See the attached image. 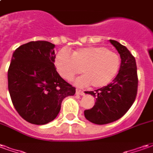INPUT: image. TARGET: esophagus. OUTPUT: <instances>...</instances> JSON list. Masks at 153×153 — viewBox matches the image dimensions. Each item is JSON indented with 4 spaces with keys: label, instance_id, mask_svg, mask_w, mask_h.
<instances>
[{
    "label": "esophagus",
    "instance_id": "esophagus-1",
    "mask_svg": "<svg viewBox=\"0 0 153 153\" xmlns=\"http://www.w3.org/2000/svg\"><path fill=\"white\" fill-rule=\"evenodd\" d=\"M76 94H79V95H83L84 93H83V91H82V90L79 89V88H76Z\"/></svg>",
    "mask_w": 153,
    "mask_h": 153
}]
</instances>
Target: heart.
<instances>
[{"instance_id":"obj_1","label":"heart","mask_w":153,"mask_h":153,"mask_svg":"<svg viewBox=\"0 0 153 153\" xmlns=\"http://www.w3.org/2000/svg\"><path fill=\"white\" fill-rule=\"evenodd\" d=\"M54 62L63 79L70 81L82 71L83 75L77 79L76 83L83 86L91 83L95 88L111 83L120 65L118 55L105 47L79 48L72 54L62 48L56 55Z\"/></svg>"}]
</instances>
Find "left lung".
<instances>
[{"mask_svg": "<svg viewBox=\"0 0 153 153\" xmlns=\"http://www.w3.org/2000/svg\"><path fill=\"white\" fill-rule=\"evenodd\" d=\"M120 56L119 73L107 86L85 92L96 97L93 108L84 111L85 118L97 125H105L121 118L135 101L138 91V74L134 56L117 41L110 40Z\"/></svg>", "mask_w": 153, "mask_h": 153, "instance_id": "left-lung-1", "label": "left lung"}]
</instances>
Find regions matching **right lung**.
Here are the masks:
<instances>
[{
  "mask_svg": "<svg viewBox=\"0 0 153 153\" xmlns=\"http://www.w3.org/2000/svg\"><path fill=\"white\" fill-rule=\"evenodd\" d=\"M55 45L36 41L13 53L8 70V89L19 115L33 125H45L60 112L65 97L75 88L64 80L54 65Z\"/></svg>",
  "mask_w": 153,
  "mask_h": 153,
  "instance_id": "1",
  "label": "right lung"
}]
</instances>
